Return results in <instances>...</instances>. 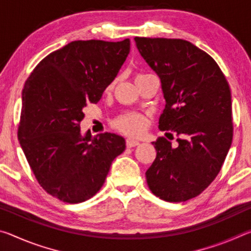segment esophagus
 I'll use <instances>...</instances> for the list:
<instances>
[{"label":"esophagus","instance_id":"1","mask_svg":"<svg viewBox=\"0 0 251 251\" xmlns=\"http://www.w3.org/2000/svg\"><path fill=\"white\" fill-rule=\"evenodd\" d=\"M137 145H139L138 141H135V139H133V138H127L126 139V146L127 147L130 148V147H135Z\"/></svg>","mask_w":251,"mask_h":251}]
</instances>
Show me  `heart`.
Wrapping results in <instances>:
<instances>
[{
    "instance_id": "obj_1",
    "label": "heart",
    "mask_w": 251,
    "mask_h": 251,
    "mask_svg": "<svg viewBox=\"0 0 251 251\" xmlns=\"http://www.w3.org/2000/svg\"><path fill=\"white\" fill-rule=\"evenodd\" d=\"M115 126L123 133L131 136H137L143 134L146 128L145 117L139 114H129L125 115L115 122Z\"/></svg>"
}]
</instances>
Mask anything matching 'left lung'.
I'll return each instance as SVG.
<instances>
[{
    "instance_id": "8db88e82",
    "label": "left lung",
    "mask_w": 251,
    "mask_h": 251,
    "mask_svg": "<svg viewBox=\"0 0 251 251\" xmlns=\"http://www.w3.org/2000/svg\"><path fill=\"white\" fill-rule=\"evenodd\" d=\"M138 52L159 76L166 105L158 128L180 136L178 146L152 142L147 169L151 193L179 202L202 193L222 169L232 141L231 93L210 55L188 41L135 37Z\"/></svg>"
}]
</instances>
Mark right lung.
Returning <instances> with one entry per match:
<instances>
[{"label":"right lung","instance_id":"obj_1","mask_svg":"<svg viewBox=\"0 0 251 251\" xmlns=\"http://www.w3.org/2000/svg\"><path fill=\"white\" fill-rule=\"evenodd\" d=\"M130 41H74L49 54L25 82L19 141L46 193L70 203L90 199L125 151L112 133H80L83 108L96 104L129 54Z\"/></svg>","mask_w":251,"mask_h":251}]
</instances>
